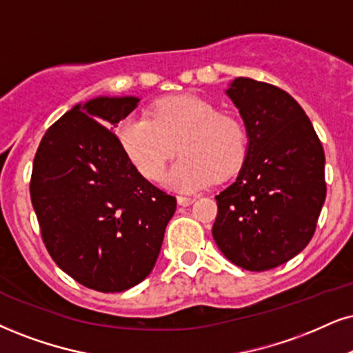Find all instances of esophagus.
Masks as SVG:
<instances>
[{
  "instance_id": "obj_1",
  "label": "esophagus",
  "mask_w": 353,
  "mask_h": 353,
  "mask_svg": "<svg viewBox=\"0 0 353 353\" xmlns=\"http://www.w3.org/2000/svg\"><path fill=\"white\" fill-rule=\"evenodd\" d=\"M194 196H176V201H178V204H180V206H190L191 203H194Z\"/></svg>"
}]
</instances>
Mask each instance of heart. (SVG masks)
<instances>
[{"label":"heart","instance_id":"1","mask_svg":"<svg viewBox=\"0 0 353 353\" xmlns=\"http://www.w3.org/2000/svg\"><path fill=\"white\" fill-rule=\"evenodd\" d=\"M117 141L137 172L154 181L163 175L178 143L181 159L165 176V185L178 191H196L216 178L232 176L249 154L245 124L198 97L163 99L152 117L125 116L117 125Z\"/></svg>","mask_w":353,"mask_h":353}]
</instances>
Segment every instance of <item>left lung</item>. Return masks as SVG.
<instances>
[{"mask_svg": "<svg viewBox=\"0 0 353 353\" xmlns=\"http://www.w3.org/2000/svg\"><path fill=\"white\" fill-rule=\"evenodd\" d=\"M225 94L249 132V154L236 181L216 196L212 237L234 265L265 272L314 236L325 199L324 149L286 91L241 77Z\"/></svg>", "mask_w": 353, "mask_h": 353, "instance_id": "1", "label": "left lung"}]
</instances>
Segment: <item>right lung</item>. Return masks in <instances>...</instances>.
<instances>
[{
	"label": "right lung",
	"instance_id": "right-lung-1",
	"mask_svg": "<svg viewBox=\"0 0 353 353\" xmlns=\"http://www.w3.org/2000/svg\"><path fill=\"white\" fill-rule=\"evenodd\" d=\"M136 97L77 104L47 129L34 157L30 201L42 241L73 280L119 293L154 268L176 199L147 181L111 132Z\"/></svg>",
	"mask_w": 353,
	"mask_h": 353
}]
</instances>
